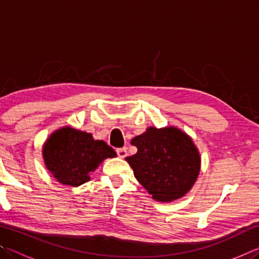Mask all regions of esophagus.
Listing matches in <instances>:
<instances>
[{
    "label": "esophagus",
    "instance_id": "obj_1",
    "mask_svg": "<svg viewBox=\"0 0 259 259\" xmlns=\"http://www.w3.org/2000/svg\"><path fill=\"white\" fill-rule=\"evenodd\" d=\"M116 154L119 157H122V159H123V157H125L126 154H128V153H126V148L125 147L116 148Z\"/></svg>",
    "mask_w": 259,
    "mask_h": 259
}]
</instances>
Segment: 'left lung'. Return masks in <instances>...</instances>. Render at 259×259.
Listing matches in <instances>:
<instances>
[{
    "mask_svg": "<svg viewBox=\"0 0 259 259\" xmlns=\"http://www.w3.org/2000/svg\"><path fill=\"white\" fill-rule=\"evenodd\" d=\"M131 144L137 153L126 157L137 181L161 202H171L191 190L200 172L194 143L177 128H148Z\"/></svg>",
    "mask_w": 259,
    "mask_h": 259,
    "instance_id": "obj_1",
    "label": "left lung"
}]
</instances>
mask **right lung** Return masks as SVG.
I'll return each mask as SVG.
<instances>
[{
  "label": "right lung",
  "mask_w": 259,
  "mask_h": 259,
  "mask_svg": "<svg viewBox=\"0 0 259 259\" xmlns=\"http://www.w3.org/2000/svg\"><path fill=\"white\" fill-rule=\"evenodd\" d=\"M114 156L116 153L103 140L68 126L52 134L43 147L47 168L59 183L73 187L87 183L100 162Z\"/></svg>",
  "instance_id": "1"
}]
</instances>
